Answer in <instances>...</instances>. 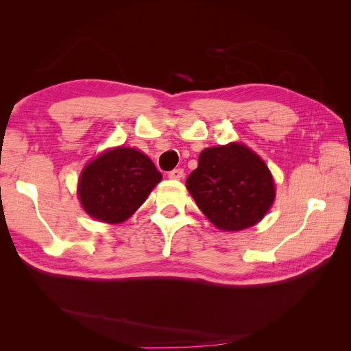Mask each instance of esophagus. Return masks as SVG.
<instances>
[{
  "label": "esophagus",
  "instance_id": "esophagus-1",
  "mask_svg": "<svg viewBox=\"0 0 351 351\" xmlns=\"http://www.w3.org/2000/svg\"><path fill=\"white\" fill-rule=\"evenodd\" d=\"M183 176H184V171H183L182 168H174L173 171L168 173V177L171 178V180H180Z\"/></svg>",
  "mask_w": 351,
  "mask_h": 351
}]
</instances>
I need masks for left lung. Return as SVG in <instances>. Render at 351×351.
<instances>
[{
	"instance_id": "obj_1",
	"label": "left lung",
	"mask_w": 351,
	"mask_h": 351,
	"mask_svg": "<svg viewBox=\"0 0 351 351\" xmlns=\"http://www.w3.org/2000/svg\"><path fill=\"white\" fill-rule=\"evenodd\" d=\"M186 186L205 217L224 231L258 224L275 199L268 165L243 143L202 151Z\"/></svg>"
}]
</instances>
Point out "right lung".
Here are the masks:
<instances>
[{
  "label": "right lung",
  "instance_id": "1",
  "mask_svg": "<svg viewBox=\"0 0 351 351\" xmlns=\"http://www.w3.org/2000/svg\"><path fill=\"white\" fill-rule=\"evenodd\" d=\"M161 178L145 154L119 146L83 168L77 195L88 215L107 224H120L141 208Z\"/></svg>",
  "mask_w": 351,
  "mask_h": 351
}]
</instances>
